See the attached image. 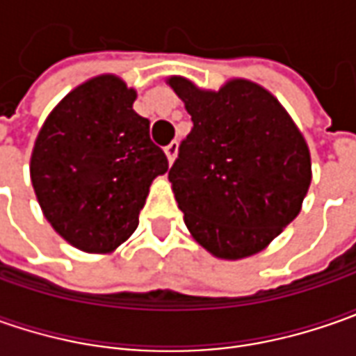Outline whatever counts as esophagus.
Wrapping results in <instances>:
<instances>
[{
	"label": "esophagus",
	"instance_id": "esophagus-1",
	"mask_svg": "<svg viewBox=\"0 0 356 356\" xmlns=\"http://www.w3.org/2000/svg\"><path fill=\"white\" fill-rule=\"evenodd\" d=\"M164 152H166V156H168V162H174V158L178 154V143L176 140H172L168 146H164Z\"/></svg>",
	"mask_w": 356,
	"mask_h": 356
}]
</instances>
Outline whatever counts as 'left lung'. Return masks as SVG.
<instances>
[{
	"mask_svg": "<svg viewBox=\"0 0 356 356\" xmlns=\"http://www.w3.org/2000/svg\"><path fill=\"white\" fill-rule=\"evenodd\" d=\"M168 85L194 122L168 172L186 227L222 259L261 252L301 212L311 184L303 134L280 101L252 81L202 90L170 76Z\"/></svg>",
	"mask_w": 356,
	"mask_h": 356,
	"instance_id": "1",
	"label": "left lung"
}]
</instances>
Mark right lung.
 I'll return each mask as SVG.
<instances>
[{"instance_id":"obj_1","label":"right lung","mask_w":356,"mask_h":356,"mask_svg":"<svg viewBox=\"0 0 356 356\" xmlns=\"http://www.w3.org/2000/svg\"><path fill=\"white\" fill-rule=\"evenodd\" d=\"M134 99L122 79L95 76L53 108L35 140L39 206L53 229L83 252H113L127 241L152 180L168 170Z\"/></svg>"}]
</instances>
